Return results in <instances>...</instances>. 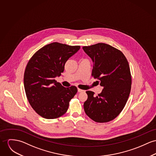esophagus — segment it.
Masks as SVG:
<instances>
[{
  "label": "esophagus",
  "instance_id": "1",
  "mask_svg": "<svg viewBox=\"0 0 156 156\" xmlns=\"http://www.w3.org/2000/svg\"><path fill=\"white\" fill-rule=\"evenodd\" d=\"M78 91L79 93H81V92H84V90H81V89H80V88H78Z\"/></svg>",
  "mask_w": 156,
  "mask_h": 156
}]
</instances>
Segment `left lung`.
I'll return each instance as SVG.
<instances>
[{"instance_id": "1", "label": "left lung", "mask_w": 156, "mask_h": 156, "mask_svg": "<svg viewBox=\"0 0 156 156\" xmlns=\"http://www.w3.org/2000/svg\"><path fill=\"white\" fill-rule=\"evenodd\" d=\"M93 62L92 76L103 87L100 94L87 91L84 102L86 115L96 122L113 120L125 107L131 88L128 62L119 50L105 43L83 47Z\"/></svg>"}]
</instances>
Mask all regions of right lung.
<instances>
[{
  "label": "right lung",
  "mask_w": 156,
  "mask_h": 156,
  "mask_svg": "<svg viewBox=\"0 0 156 156\" xmlns=\"http://www.w3.org/2000/svg\"><path fill=\"white\" fill-rule=\"evenodd\" d=\"M80 48L54 42L39 49L28 62L24 88L31 106L41 117L56 119L68 110L77 88H65L55 78L63 72L66 61Z\"/></svg>",
  "instance_id": "right-lung-1"
}]
</instances>
